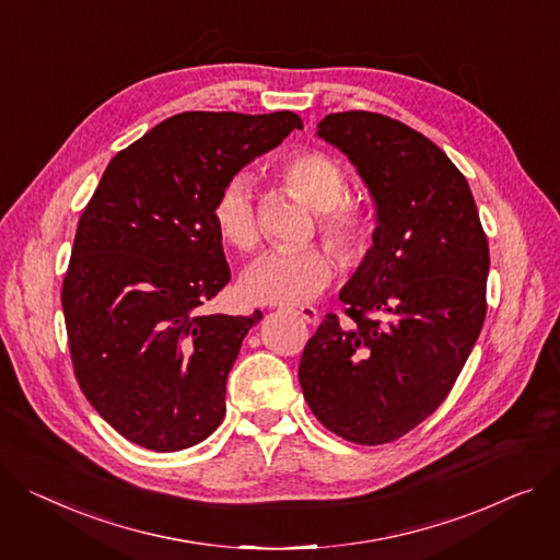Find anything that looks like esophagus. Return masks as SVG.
<instances>
[{"mask_svg": "<svg viewBox=\"0 0 560 560\" xmlns=\"http://www.w3.org/2000/svg\"><path fill=\"white\" fill-rule=\"evenodd\" d=\"M292 315H296L300 319H304L306 324H317L319 322V313L315 306H300V308H292Z\"/></svg>", "mask_w": 560, "mask_h": 560, "instance_id": "esophagus-1", "label": "esophagus"}]
</instances>
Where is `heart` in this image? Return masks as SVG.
Masks as SVG:
<instances>
[{
  "mask_svg": "<svg viewBox=\"0 0 560 560\" xmlns=\"http://www.w3.org/2000/svg\"><path fill=\"white\" fill-rule=\"evenodd\" d=\"M279 177L290 191L317 209L319 232L345 260H360L378 228V209L364 194H347L342 164L322 151H294L279 162ZM218 236L230 247L252 252L260 228L247 175L225 179L211 207ZM335 254L324 245L275 249L245 272L243 290L256 304L290 306L317 296L332 279Z\"/></svg>",
  "mask_w": 560,
  "mask_h": 560,
  "instance_id": "heart-1",
  "label": "heart"
}]
</instances>
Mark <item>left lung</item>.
Masks as SVG:
<instances>
[{
    "instance_id": "1",
    "label": "left lung",
    "mask_w": 560,
    "mask_h": 560,
    "mask_svg": "<svg viewBox=\"0 0 560 560\" xmlns=\"http://www.w3.org/2000/svg\"><path fill=\"white\" fill-rule=\"evenodd\" d=\"M317 135L353 162L378 209L374 245L306 342L300 385L317 421L381 445L451 394L487 317L489 241L464 173L378 112H335Z\"/></svg>"
}]
</instances>
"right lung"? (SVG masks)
<instances>
[{
    "label": "right lung",
    "instance_id": "add662e5",
    "mask_svg": "<svg viewBox=\"0 0 560 560\" xmlns=\"http://www.w3.org/2000/svg\"><path fill=\"white\" fill-rule=\"evenodd\" d=\"M294 128L288 109L182 112L112 158L79 220L62 279L73 376L141 448H191L228 412L230 369L264 313H207L230 281L211 207Z\"/></svg>",
    "mask_w": 560,
    "mask_h": 560
}]
</instances>
